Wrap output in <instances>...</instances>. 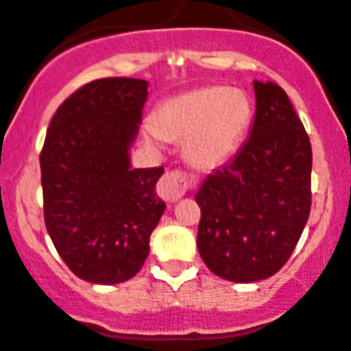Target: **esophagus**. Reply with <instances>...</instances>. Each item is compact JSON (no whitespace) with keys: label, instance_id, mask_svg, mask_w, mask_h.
I'll use <instances>...</instances> for the list:
<instances>
[{"label":"esophagus","instance_id":"1","mask_svg":"<svg viewBox=\"0 0 351 351\" xmlns=\"http://www.w3.org/2000/svg\"><path fill=\"white\" fill-rule=\"evenodd\" d=\"M190 185H192V182H190L189 176L180 169H175V171H168L166 175H162V178L158 183V193L166 202H175L180 197L185 195Z\"/></svg>","mask_w":351,"mask_h":351}]
</instances>
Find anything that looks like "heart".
Masks as SVG:
<instances>
[{
  "label": "heart",
  "instance_id": "1",
  "mask_svg": "<svg viewBox=\"0 0 351 351\" xmlns=\"http://www.w3.org/2000/svg\"><path fill=\"white\" fill-rule=\"evenodd\" d=\"M250 120L247 94L224 85H207L166 99L145 134L152 141H185L190 165L209 169L223 165L237 151Z\"/></svg>",
  "mask_w": 351,
  "mask_h": 351
}]
</instances>
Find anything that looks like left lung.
I'll use <instances>...</instances> for the list:
<instances>
[{"label": "left lung", "mask_w": 351, "mask_h": 351, "mask_svg": "<svg viewBox=\"0 0 351 351\" xmlns=\"http://www.w3.org/2000/svg\"><path fill=\"white\" fill-rule=\"evenodd\" d=\"M250 137L197 192V247L216 276L254 283L287 264L311 214L312 147L287 93L254 82Z\"/></svg>", "instance_id": "8db88e82"}]
</instances>
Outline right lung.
Wrapping results in <instances>:
<instances>
[{
    "label": "right lung",
    "instance_id": "obj_1",
    "mask_svg": "<svg viewBox=\"0 0 351 351\" xmlns=\"http://www.w3.org/2000/svg\"><path fill=\"white\" fill-rule=\"evenodd\" d=\"M145 101L147 80L89 82L58 108L40 151L46 230L71 273L90 283L134 278L165 213L162 166H130Z\"/></svg>",
    "mask_w": 351,
    "mask_h": 351
}]
</instances>
